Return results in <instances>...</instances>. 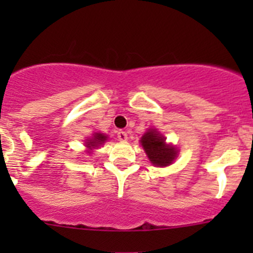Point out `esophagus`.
I'll list each match as a JSON object with an SVG mask.
<instances>
[{"mask_svg":"<svg viewBox=\"0 0 253 253\" xmlns=\"http://www.w3.org/2000/svg\"><path fill=\"white\" fill-rule=\"evenodd\" d=\"M117 138H119V141H121V142H126L127 138H128V136H127V132L120 129V131L117 132Z\"/></svg>","mask_w":253,"mask_h":253,"instance_id":"1","label":"esophagus"}]
</instances>
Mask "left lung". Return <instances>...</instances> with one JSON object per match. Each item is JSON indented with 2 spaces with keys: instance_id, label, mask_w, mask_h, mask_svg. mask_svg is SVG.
<instances>
[{
  "instance_id": "8db88e82",
  "label": "left lung",
  "mask_w": 253,
  "mask_h": 253,
  "mask_svg": "<svg viewBox=\"0 0 253 253\" xmlns=\"http://www.w3.org/2000/svg\"><path fill=\"white\" fill-rule=\"evenodd\" d=\"M165 137L157 129H148L142 136L141 143L150 163L155 167L164 168L171 164L177 157V152L172 144L165 142Z\"/></svg>"
}]
</instances>
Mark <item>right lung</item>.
Returning a JSON list of instances; mask_svg holds the SVG:
<instances>
[{
	"label": "right lung",
	"mask_w": 253,
	"mask_h": 253,
	"mask_svg": "<svg viewBox=\"0 0 253 253\" xmlns=\"http://www.w3.org/2000/svg\"><path fill=\"white\" fill-rule=\"evenodd\" d=\"M106 139H108V137H106L105 134L100 133V132H96V133H94L93 137L89 139H86V142H85V147L88 148V153H90L91 150L95 149V148H98L99 145L103 144V143H105Z\"/></svg>",
	"instance_id": "add662e5"
}]
</instances>
